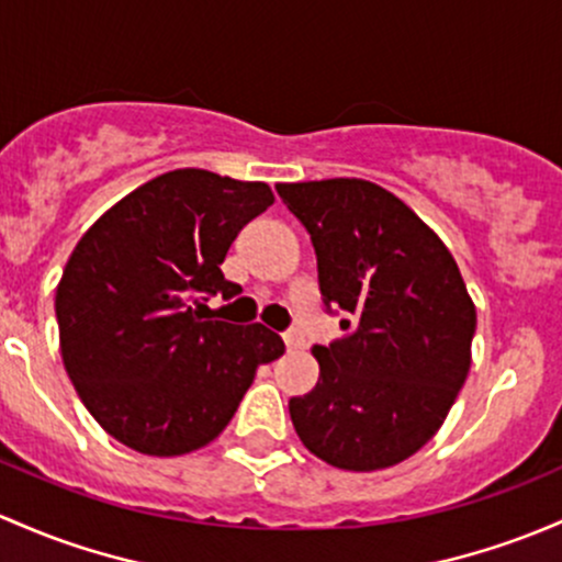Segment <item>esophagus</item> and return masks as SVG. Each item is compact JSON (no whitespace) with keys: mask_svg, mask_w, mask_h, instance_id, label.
<instances>
[{"mask_svg":"<svg viewBox=\"0 0 562 562\" xmlns=\"http://www.w3.org/2000/svg\"><path fill=\"white\" fill-rule=\"evenodd\" d=\"M282 339H285L288 350H296V347L304 345V339H301L299 330H285V334H282Z\"/></svg>","mask_w":562,"mask_h":562,"instance_id":"34e87169","label":"esophagus"}]
</instances>
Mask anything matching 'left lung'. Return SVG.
Returning <instances> with one entry per match:
<instances>
[{
    "label": "left lung",
    "instance_id": "8db88e82",
    "mask_svg": "<svg viewBox=\"0 0 562 562\" xmlns=\"http://www.w3.org/2000/svg\"><path fill=\"white\" fill-rule=\"evenodd\" d=\"M310 234L317 285L345 336L315 345L321 380L291 398L312 454L376 471L415 454L445 423L471 366L476 310L458 263L385 188L356 177L282 182Z\"/></svg>",
    "mask_w": 562,
    "mask_h": 562
}]
</instances>
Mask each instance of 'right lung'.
Listing matches in <instances>:
<instances>
[{
	"label": "right lung",
	"mask_w": 562,
	"mask_h": 562,
	"mask_svg": "<svg viewBox=\"0 0 562 562\" xmlns=\"http://www.w3.org/2000/svg\"><path fill=\"white\" fill-rule=\"evenodd\" d=\"M274 204L266 182L175 169L104 212L75 247L56 291L64 369L93 420L132 450L172 458L210 445L274 330L204 315L241 293L221 263L236 234Z\"/></svg>",
	"instance_id": "right-lung-1"
}]
</instances>
